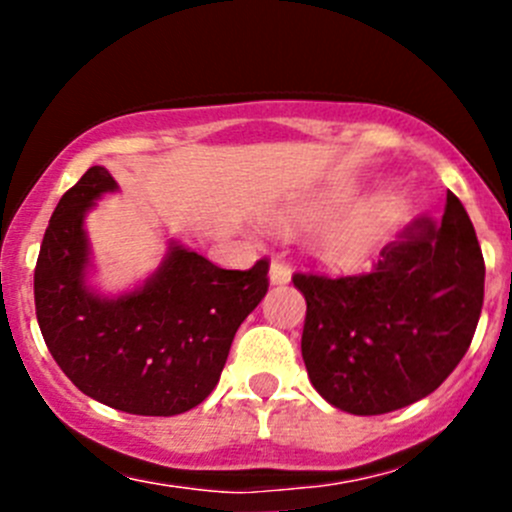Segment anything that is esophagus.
Instances as JSON below:
<instances>
[{"mask_svg": "<svg viewBox=\"0 0 512 512\" xmlns=\"http://www.w3.org/2000/svg\"><path fill=\"white\" fill-rule=\"evenodd\" d=\"M289 277H292V272H289L287 262L285 260H272L270 265V282L272 285H285V282H289Z\"/></svg>", "mask_w": 512, "mask_h": 512, "instance_id": "1", "label": "esophagus"}]
</instances>
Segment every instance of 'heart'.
Instances as JSON below:
<instances>
[{
	"label": "heart",
	"instance_id": "1",
	"mask_svg": "<svg viewBox=\"0 0 512 512\" xmlns=\"http://www.w3.org/2000/svg\"><path fill=\"white\" fill-rule=\"evenodd\" d=\"M344 200H347V193H327L317 200H309L287 215L285 227H309L322 223L342 208ZM366 240H369L366 225L361 220H347V223H337L324 230L319 235L317 247L319 255L332 265H352L364 255Z\"/></svg>",
	"mask_w": 512,
	"mask_h": 512
}]
</instances>
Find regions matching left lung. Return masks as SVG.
I'll use <instances>...</instances> for the list:
<instances>
[{
	"label": "left lung",
	"mask_w": 512,
	"mask_h": 512,
	"mask_svg": "<svg viewBox=\"0 0 512 512\" xmlns=\"http://www.w3.org/2000/svg\"><path fill=\"white\" fill-rule=\"evenodd\" d=\"M292 282L307 299L312 386L337 409L379 416L436 391L468 352L485 262L466 208L448 193L441 223L416 220L369 272H294Z\"/></svg>",
	"instance_id": "1"
}]
</instances>
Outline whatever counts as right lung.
I'll return each instance as SVG.
<instances>
[{
	"instance_id": "1",
	"label": "right lung",
	"mask_w": 512,
	"mask_h": 512,
	"mask_svg": "<svg viewBox=\"0 0 512 512\" xmlns=\"http://www.w3.org/2000/svg\"><path fill=\"white\" fill-rule=\"evenodd\" d=\"M116 180L94 165L64 193L41 240L34 304L56 364L91 399L136 416H175L220 381L237 327L262 302L270 262L223 270L173 245L141 289L116 299L86 287L84 215Z\"/></svg>"
}]
</instances>
